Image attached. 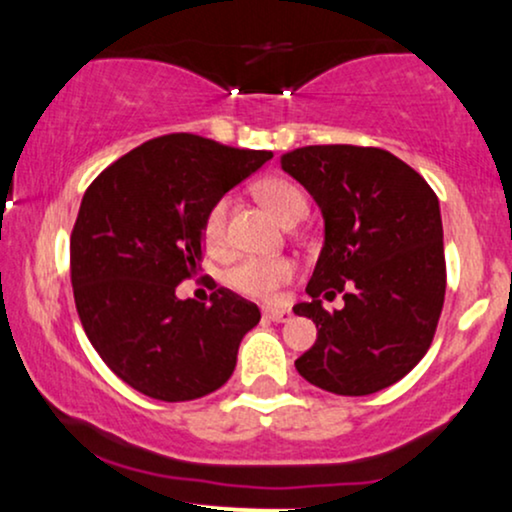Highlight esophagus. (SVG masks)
<instances>
[{
  "mask_svg": "<svg viewBox=\"0 0 512 512\" xmlns=\"http://www.w3.org/2000/svg\"><path fill=\"white\" fill-rule=\"evenodd\" d=\"M264 317L272 322H289L291 320V313L284 308H264Z\"/></svg>",
  "mask_w": 512,
  "mask_h": 512,
  "instance_id": "obj_1",
  "label": "esophagus"
}]
</instances>
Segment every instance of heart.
Wrapping results in <instances>:
<instances>
[{"label": "heart", "instance_id": "obj_1", "mask_svg": "<svg viewBox=\"0 0 512 512\" xmlns=\"http://www.w3.org/2000/svg\"><path fill=\"white\" fill-rule=\"evenodd\" d=\"M257 197L262 204L279 219L284 226H291L293 221H303L308 214V202L303 192L284 178H264L255 185ZM226 209L228 199H219L207 211L204 219V240L209 248H219L226 233ZM293 276V264L289 260H243L231 272L226 274V281L231 289H236L243 296L252 298H269L272 293L284 286Z\"/></svg>", "mask_w": 512, "mask_h": 512}]
</instances>
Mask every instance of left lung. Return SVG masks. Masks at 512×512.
Returning a JSON list of instances; mask_svg holds the SVG:
<instances>
[{"instance_id":"1","label":"left lung","mask_w":512,"mask_h":512,"mask_svg":"<svg viewBox=\"0 0 512 512\" xmlns=\"http://www.w3.org/2000/svg\"><path fill=\"white\" fill-rule=\"evenodd\" d=\"M281 168L313 195L325 243L293 313L317 339L296 361L310 385L344 397L373 395L424 358L445 301L443 221L436 192L390 151L303 146ZM342 292L345 308L321 298Z\"/></svg>"}]
</instances>
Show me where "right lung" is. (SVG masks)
<instances>
[{"label":"right lung","mask_w":512,"mask_h":512,"mask_svg":"<svg viewBox=\"0 0 512 512\" xmlns=\"http://www.w3.org/2000/svg\"><path fill=\"white\" fill-rule=\"evenodd\" d=\"M272 151L166 134L117 158L91 182L72 231L74 303L88 342L120 380L161 402L219 390L260 308L216 289L175 296L197 274L207 211Z\"/></svg>","instance_id":"1"}]
</instances>
